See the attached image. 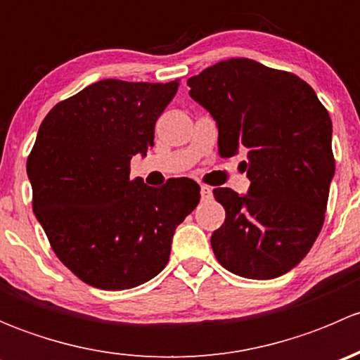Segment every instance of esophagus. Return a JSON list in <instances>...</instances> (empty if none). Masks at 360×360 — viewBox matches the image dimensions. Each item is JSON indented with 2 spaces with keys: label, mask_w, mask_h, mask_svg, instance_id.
<instances>
[{
  "label": "esophagus",
  "mask_w": 360,
  "mask_h": 360,
  "mask_svg": "<svg viewBox=\"0 0 360 360\" xmlns=\"http://www.w3.org/2000/svg\"><path fill=\"white\" fill-rule=\"evenodd\" d=\"M200 195H202L203 200H207V198L212 197V188H209V186H205V184H203V186L200 188Z\"/></svg>",
  "instance_id": "obj_1"
}]
</instances>
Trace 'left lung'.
Listing matches in <instances>:
<instances>
[{"label": "left lung", "instance_id": "left-lung-1", "mask_svg": "<svg viewBox=\"0 0 360 360\" xmlns=\"http://www.w3.org/2000/svg\"><path fill=\"white\" fill-rule=\"evenodd\" d=\"M188 86L216 120L221 157L248 151V195L212 191L226 210L210 237L217 261L254 281L288 274L324 224L335 176L328 110L300 76L250 59L221 60Z\"/></svg>", "mask_w": 360, "mask_h": 360}]
</instances>
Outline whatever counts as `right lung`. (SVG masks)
<instances>
[{"label": "right lung", "instance_id": "1", "mask_svg": "<svg viewBox=\"0 0 360 360\" xmlns=\"http://www.w3.org/2000/svg\"><path fill=\"white\" fill-rule=\"evenodd\" d=\"M177 86L101 79L39 125L27 158L32 210L56 256L92 288L122 291L157 277L174 231L200 202L191 179L162 188L130 179V160L153 148Z\"/></svg>", "mask_w": 360, "mask_h": 360}]
</instances>
